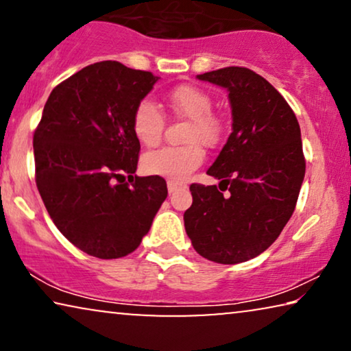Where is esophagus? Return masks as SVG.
Wrapping results in <instances>:
<instances>
[{"instance_id":"obj_1","label":"esophagus","mask_w":351,"mask_h":351,"mask_svg":"<svg viewBox=\"0 0 351 351\" xmlns=\"http://www.w3.org/2000/svg\"><path fill=\"white\" fill-rule=\"evenodd\" d=\"M180 184H176V182H167V190H169V193H176V191L177 190H179L180 189Z\"/></svg>"}]
</instances>
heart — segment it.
<instances>
[{
	"mask_svg": "<svg viewBox=\"0 0 351 351\" xmlns=\"http://www.w3.org/2000/svg\"><path fill=\"white\" fill-rule=\"evenodd\" d=\"M166 102L176 114L190 121L185 134L186 145L165 147L143 156L142 166L152 176H161L171 182H182L198 169L204 161L206 147L219 145L223 136V123L213 110V97L193 84H180L171 89ZM132 132L142 145L155 147L165 132V114L150 100L137 104L132 113Z\"/></svg>",
	"mask_w": 351,
	"mask_h": 351,
	"instance_id": "1",
	"label": "heart"
}]
</instances>
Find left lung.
<instances>
[{
    "mask_svg": "<svg viewBox=\"0 0 351 351\" xmlns=\"http://www.w3.org/2000/svg\"><path fill=\"white\" fill-rule=\"evenodd\" d=\"M198 80L227 88L233 132L208 169L219 186L190 185L185 232L199 256L232 265L270 247L294 213L305 176L300 126L256 71L225 66Z\"/></svg>",
    "mask_w": 351,
    "mask_h": 351,
    "instance_id": "obj_1",
    "label": "left lung"
}]
</instances>
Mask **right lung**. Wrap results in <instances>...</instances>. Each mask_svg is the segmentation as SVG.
<instances>
[{
	"instance_id": "right-lung-1",
	"label": "right lung",
	"mask_w": 351,
	"mask_h": 351,
	"mask_svg": "<svg viewBox=\"0 0 351 351\" xmlns=\"http://www.w3.org/2000/svg\"><path fill=\"white\" fill-rule=\"evenodd\" d=\"M156 81L114 60L84 66L52 89L33 134L43 203L60 233L93 257L136 251L167 196L162 177L134 176L141 142L132 113Z\"/></svg>"
}]
</instances>
